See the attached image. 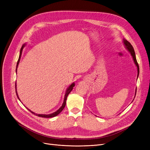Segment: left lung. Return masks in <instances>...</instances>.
<instances>
[{"label": "left lung", "instance_id": "1", "mask_svg": "<svg viewBox=\"0 0 150 150\" xmlns=\"http://www.w3.org/2000/svg\"><path fill=\"white\" fill-rule=\"evenodd\" d=\"M123 42H124V44H125V45L126 46L127 49L128 50L129 52L131 53V56H132V57H133V58L134 62V63H135V64L137 65V68H138V77L139 72V65H138V62H137V58H136L135 52H134V49H133V46H132V45H131V44L128 41V40H125V39H124ZM135 96H136V94H135Z\"/></svg>", "mask_w": 150, "mask_h": 150}]
</instances>
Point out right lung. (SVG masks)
<instances>
[{
    "label": "right lung",
    "mask_w": 150,
    "mask_h": 150,
    "mask_svg": "<svg viewBox=\"0 0 150 150\" xmlns=\"http://www.w3.org/2000/svg\"><path fill=\"white\" fill-rule=\"evenodd\" d=\"M24 46H22V47H21V51H20V54H19V59H18V61H17V66H16V72H17V66H18V64H19V61H20V59H21V54H22V49H23V48H24ZM75 86V84L74 83H72L71 85H70V86L69 88H67V91H66V94H65V96H64V102H63V104H62V106L59 109V110H57V111H56V112H53V113H52V114H50V115H38V114H35V113H34V112H32L31 111H30L29 109H28V110H29V111H30L32 113H33L34 115H36V116H39V117H54V116H57V115H59V113L63 110V109L64 108V107H65V106H66V99H67V96H68V94H69V93H70V92L71 91H72V88H73V87L74 86ZM16 94H17V98H19V97H18V95H17V89H16ZM20 100V99H19Z\"/></svg>",
    "instance_id": "right-lung-1"
}]
</instances>
